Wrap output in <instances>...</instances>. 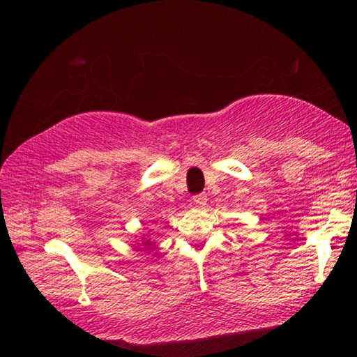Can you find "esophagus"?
<instances>
[{
  "instance_id": "esophagus-1",
  "label": "esophagus",
  "mask_w": 357,
  "mask_h": 357,
  "mask_svg": "<svg viewBox=\"0 0 357 357\" xmlns=\"http://www.w3.org/2000/svg\"><path fill=\"white\" fill-rule=\"evenodd\" d=\"M206 202H208L206 194H199V195L194 197V203L197 206H205Z\"/></svg>"
}]
</instances>
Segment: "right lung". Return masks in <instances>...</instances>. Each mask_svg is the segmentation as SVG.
Returning <instances> with one entry per match:
<instances>
[{"mask_svg":"<svg viewBox=\"0 0 357 357\" xmlns=\"http://www.w3.org/2000/svg\"><path fill=\"white\" fill-rule=\"evenodd\" d=\"M152 245H154V241H151V240H148V238H143V240H141V243H138V245H144L145 250L146 248H148V250H151L149 246H152ZM135 248H137V251H144L142 248H138L137 246H135Z\"/></svg>","mask_w":357,"mask_h":357,"instance_id":"right-lung-1","label":"right lung"}]
</instances>
